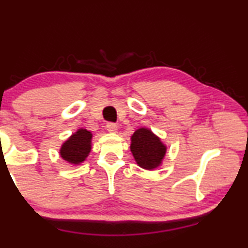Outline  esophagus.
I'll use <instances>...</instances> for the list:
<instances>
[{
	"label": "esophagus",
	"mask_w": 248,
	"mask_h": 248,
	"mask_svg": "<svg viewBox=\"0 0 248 248\" xmlns=\"http://www.w3.org/2000/svg\"><path fill=\"white\" fill-rule=\"evenodd\" d=\"M106 128H107L108 132H110V133H116L117 130H118L117 125L115 123H108L106 125Z\"/></svg>",
	"instance_id": "esophagus-1"
}]
</instances>
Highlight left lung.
I'll use <instances>...</instances> for the list:
<instances>
[{"label":"left lung","instance_id":"obj_1","mask_svg":"<svg viewBox=\"0 0 248 248\" xmlns=\"http://www.w3.org/2000/svg\"><path fill=\"white\" fill-rule=\"evenodd\" d=\"M167 147L151 130L141 127L131 137V152L141 168L154 170L161 165Z\"/></svg>","mask_w":248,"mask_h":248}]
</instances>
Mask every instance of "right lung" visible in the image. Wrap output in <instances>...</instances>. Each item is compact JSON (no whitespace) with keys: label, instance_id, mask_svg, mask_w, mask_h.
Returning <instances> with one entry per match:
<instances>
[{"label":"right lung","instance_id":"right-lung-1","mask_svg":"<svg viewBox=\"0 0 248 248\" xmlns=\"http://www.w3.org/2000/svg\"><path fill=\"white\" fill-rule=\"evenodd\" d=\"M91 139L93 134L90 131L79 128L62 144L60 150L61 157L73 165L83 162L91 151Z\"/></svg>","mask_w":248,"mask_h":248}]
</instances>
